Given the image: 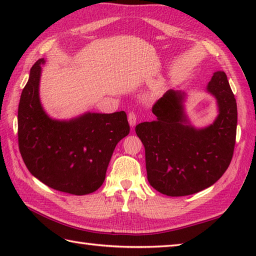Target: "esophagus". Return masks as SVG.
I'll return each instance as SVG.
<instances>
[{
  "label": "esophagus",
  "instance_id": "1",
  "mask_svg": "<svg viewBox=\"0 0 256 256\" xmlns=\"http://www.w3.org/2000/svg\"><path fill=\"white\" fill-rule=\"evenodd\" d=\"M128 124L131 125L132 128H134L136 125V114L134 112H130L128 116Z\"/></svg>",
  "mask_w": 256,
  "mask_h": 256
}]
</instances>
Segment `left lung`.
<instances>
[{
  "label": "left lung",
  "instance_id": "left-lung-1",
  "mask_svg": "<svg viewBox=\"0 0 256 256\" xmlns=\"http://www.w3.org/2000/svg\"><path fill=\"white\" fill-rule=\"evenodd\" d=\"M206 91L219 110L209 126H192L184 113L186 94L168 90L152 108L154 121L135 128L145 148L148 182L160 194L180 197L199 192L218 182L230 165L238 110L224 72L214 74Z\"/></svg>",
  "mask_w": 256,
  "mask_h": 256
}]
</instances>
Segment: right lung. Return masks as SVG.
<instances>
[{
	"label": "right lung",
	"mask_w": 256,
	"mask_h": 256,
	"mask_svg": "<svg viewBox=\"0 0 256 256\" xmlns=\"http://www.w3.org/2000/svg\"><path fill=\"white\" fill-rule=\"evenodd\" d=\"M44 58L30 69L18 104V148L27 170L58 192L88 194L101 187L116 144L130 133L126 113L86 112L55 120L40 99Z\"/></svg>",
	"instance_id": "add662e5"
}]
</instances>
